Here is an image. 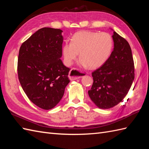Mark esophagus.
Segmentation results:
<instances>
[{
  "mask_svg": "<svg viewBox=\"0 0 149 149\" xmlns=\"http://www.w3.org/2000/svg\"><path fill=\"white\" fill-rule=\"evenodd\" d=\"M84 75V73L81 72L80 71L77 70L75 68H72L70 70V71L69 72L68 77L71 81H74L83 77Z\"/></svg>",
  "mask_w": 149,
  "mask_h": 149,
  "instance_id": "1",
  "label": "esophagus"
}]
</instances>
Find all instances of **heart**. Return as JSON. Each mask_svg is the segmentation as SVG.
I'll use <instances>...</instances> for the list:
<instances>
[{
  "instance_id": "b5f03b06",
  "label": "heart",
  "mask_w": 149,
  "mask_h": 149,
  "mask_svg": "<svg viewBox=\"0 0 149 149\" xmlns=\"http://www.w3.org/2000/svg\"><path fill=\"white\" fill-rule=\"evenodd\" d=\"M113 47V40L109 33L83 31L75 33L72 42H65L62 52L66 65H71L80 53L82 66L97 68L109 59Z\"/></svg>"
}]
</instances>
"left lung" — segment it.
Instances as JSON below:
<instances>
[{"mask_svg": "<svg viewBox=\"0 0 149 149\" xmlns=\"http://www.w3.org/2000/svg\"><path fill=\"white\" fill-rule=\"evenodd\" d=\"M114 49L109 59L92 72L93 83L88 95L100 109H109L122 102L134 79V66L127 41L113 31Z\"/></svg>", "mask_w": 149, "mask_h": 149, "instance_id": "left-lung-1", "label": "left lung"}]
</instances>
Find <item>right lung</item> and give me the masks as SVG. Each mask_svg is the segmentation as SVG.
Listing matches in <instances>:
<instances>
[{"mask_svg":"<svg viewBox=\"0 0 149 149\" xmlns=\"http://www.w3.org/2000/svg\"><path fill=\"white\" fill-rule=\"evenodd\" d=\"M62 32L59 29L42 28L19 50V81L29 100L43 109H52L59 102L70 82V68L60 59Z\"/></svg>","mask_w":149,"mask_h":149,"instance_id":"obj_1","label":"right lung"}]
</instances>
